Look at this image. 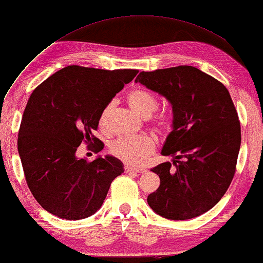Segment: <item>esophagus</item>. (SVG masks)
<instances>
[{
  "instance_id": "obj_1",
  "label": "esophagus",
  "mask_w": 263,
  "mask_h": 263,
  "mask_svg": "<svg viewBox=\"0 0 263 263\" xmlns=\"http://www.w3.org/2000/svg\"><path fill=\"white\" fill-rule=\"evenodd\" d=\"M125 172L126 173H144V172H146V170L131 167V166H125Z\"/></svg>"
}]
</instances>
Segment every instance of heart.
I'll return each mask as SVG.
<instances>
[{
  "label": "heart",
  "mask_w": 263,
  "mask_h": 263,
  "mask_svg": "<svg viewBox=\"0 0 263 263\" xmlns=\"http://www.w3.org/2000/svg\"><path fill=\"white\" fill-rule=\"evenodd\" d=\"M127 103L131 109L140 117L151 116L157 109V99L143 89H133L127 93ZM111 111V105H107L103 110L99 124L105 127ZM156 125L159 130H167L170 127V119L166 116H159L156 120ZM156 143L151 136L140 135L135 137H123L112 141L110 145V152L118 159L127 164L139 165L151 154Z\"/></svg>",
  "instance_id": "1"
}]
</instances>
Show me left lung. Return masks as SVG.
Returning <instances> with one entry per match:
<instances>
[{"mask_svg":"<svg viewBox=\"0 0 263 263\" xmlns=\"http://www.w3.org/2000/svg\"><path fill=\"white\" fill-rule=\"evenodd\" d=\"M167 99L172 131L161 148L173 157L151 171L160 185L147 197L158 215L189 220L206 213L226 193L241 145L239 117L222 83L194 66L141 71L136 78Z\"/></svg>","mask_w":263,"mask_h":263,"instance_id":"1","label":"left lung"}]
</instances>
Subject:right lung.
<instances>
[{
    "mask_svg": "<svg viewBox=\"0 0 263 263\" xmlns=\"http://www.w3.org/2000/svg\"><path fill=\"white\" fill-rule=\"evenodd\" d=\"M138 70L69 65L32 91L21 123L17 148L29 190L53 215L81 220L102 207L111 182L124 172L118 158L77 157L82 141L101 152L93 136L103 110Z\"/></svg>",
    "mask_w": 263,
    "mask_h": 263,
    "instance_id": "1",
    "label": "right lung"
}]
</instances>
